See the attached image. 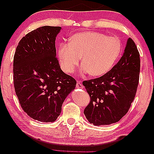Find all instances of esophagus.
I'll list each match as a JSON object with an SVG mask.
<instances>
[{"label": "esophagus", "instance_id": "esophagus-1", "mask_svg": "<svg viewBox=\"0 0 154 154\" xmlns=\"http://www.w3.org/2000/svg\"><path fill=\"white\" fill-rule=\"evenodd\" d=\"M76 87L79 88V89H83V88H84V87H83V85L82 84V82L80 81V80H77Z\"/></svg>", "mask_w": 154, "mask_h": 154}]
</instances>
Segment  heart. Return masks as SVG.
Segmentation results:
<instances>
[{"instance_id": "heart-1", "label": "heart", "mask_w": 154, "mask_h": 154, "mask_svg": "<svg viewBox=\"0 0 154 154\" xmlns=\"http://www.w3.org/2000/svg\"><path fill=\"white\" fill-rule=\"evenodd\" d=\"M122 52V44L118 37L89 31L73 35L69 44H60L57 54L65 72H74L82 57V71L99 77L114 67Z\"/></svg>"}]
</instances>
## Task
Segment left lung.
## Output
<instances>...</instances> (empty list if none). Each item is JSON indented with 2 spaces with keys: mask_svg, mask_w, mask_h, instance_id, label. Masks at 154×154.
Segmentation results:
<instances>
[{
  "mask_svg": "<svg viewBox=\"0 0 154 154\" xmlns=\"http://www.w3.org/2000/svg\"><path fill=\"white\" fill-rule=\"evenodd\" d=\"M140 67L139 52L130 37L122 57L109 72L83 81L90 96L84 110L89 122L95 125H109L126 114L137 93Z\"/></svg>",
  "mask_w": 154,
  "mask_h": 154,
  "instance_id": "obj_1",
  "label": "left lung"
}]
</instances>
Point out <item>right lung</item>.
I'll use <instances>...</instances> for the list:
<instances>
[{"label": "right lung", "mask_w": 154, "mask_h": 154, "mask_svg": "<svg viewBox=\"0 0 154 154\" xmlns=\"http://www.w3.org/2000/svg\"><path fill=\"white\" fill-rule=\"evenodd\" d=\"M60 26L35 29L19 42L14 57L15 91L24 111L35 120L54 122L76 81L62 71L55 39Z\"/></svg>", "instance_id": "add662e5"}]
</instances>
